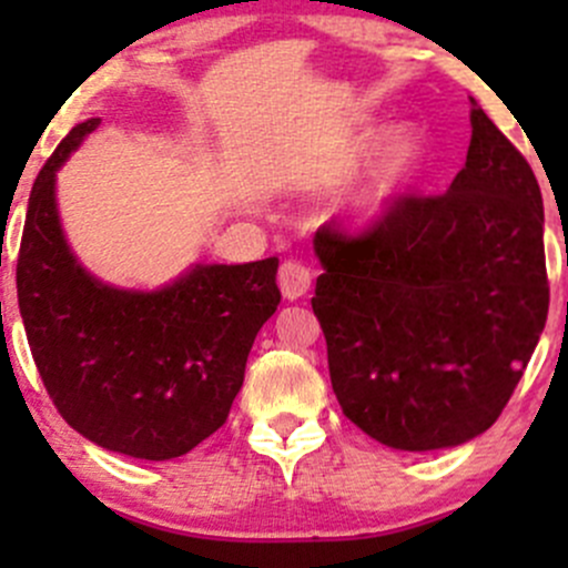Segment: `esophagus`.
<instances>
[{
	"label": "esophagus",
	"instance_id": "34e87169",
	"mask_svg": "<svg viewBox=\"0 0 568 568\" xmlns=\"http://www.w3.org/2000/svg\"><path fill=\"white\" fill-rule=\"evenodd\" d=\"M277 283H280V291H283L285 300H300V296H305L307 291H311L313 274L305 263L285 261L283 266H280Z\"/></svg>",
	"mask_w": 568,
	"mask_h": 568
}]
</instances>
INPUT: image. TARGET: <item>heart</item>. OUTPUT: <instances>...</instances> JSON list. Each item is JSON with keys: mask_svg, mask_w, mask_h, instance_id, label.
Returning a JSON list of instances; mask_svg holds the SVG:
<instances>
[{"mask_svg": "<svg viewBox=\"0 0 568 568\" xmlns=\"http://www.w3.org/2000/svg\"><path fill=\"white\" fill-rule=\"evenodd\" d=\"M412 170V148L406 142L395 145L385 156V162L379 164V170L374 173V181L368 183L363 194L357 197V211L359 214H374L382 205H387L398 194V189L404 186L406 178Z\"/></svg>", "mask_w": 568, "mask_h": 568, "instance_id": "obj_1", "label": "heart"}]
</instances>
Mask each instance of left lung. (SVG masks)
I'll return each instance as SVG.
<instances>
[{"label":"left lung","mask_w":568,"mask_h":568,"mask_svg":"<svg viewBox=\"0 0 568 568\" xmlns=\"http://www.w3.org/2000/svg\"><path fill=\"white\" fill-rule=\"evenodd\" d=\"M469 120L448 192H400L359 231L316 233L313 313L332 390L354 426L395 450L486 432L547 321L541 189L484 109Z\"/></svg>","instance_id":"left-lung-1"}]
</instances>
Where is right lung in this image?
<instances>
[{"label": "right lung", "instance_id": "right-lung-1", "mask_svg": "<svg viewBox=\"0 0 568 568\" xmlns=\"http://www.w3.org/2000/svg\"><path fill=\"white\" fill-rule=\"evenodd\" d=\"M95 129V118L73 125L32 183L16 263L21 318L68 426L134 459H175L231 415L257 329L280 305V261L194 266L156 294L90 277L62 239L54 173Z\"/></svg>", "mask_w": 568, "mask_h": 568}]
</instances>
